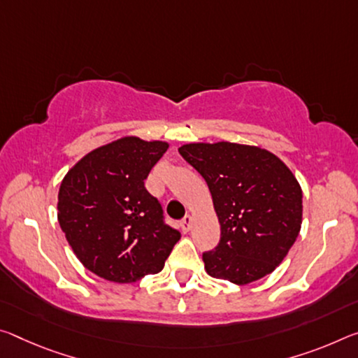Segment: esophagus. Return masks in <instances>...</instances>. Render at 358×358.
<instances>
[{"instance_id": "esophagus-1", "label": "esophagus", "mask_w": 358, "mask_h": 358, "mask_svg": "<svg viewBox=\"0 0 358 358\" xmlns=\"http://www.w3.org/2000/svg\"><path fill=\"white\" fill-rule=\"evenodd\" d=\"M191 224H192V218L189 215H186V217L180 221V228L183 232H188L191 229Z\"/></svg>"}]
</instances>
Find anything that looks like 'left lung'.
<instances>
[{
  "label": "left lung",
  "instance_id": "obj_1",
  "mask_svg": "<svg viewBox=\"0 0 358 358\" xmlns=\"http://www.w3.org/2000/svg\"><path fill=\"white\" fill-rule=\"evenodd\" d=\"M207 181L221 237L202 255L208 275L245 285L271 274L301 229L303 192L285 164L258 146L189 143L178 150Z\"/></svg>",
  "mask_w": 358,
  "mask_h": 358
}]
</instances>
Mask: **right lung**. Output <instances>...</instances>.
Instances as JSON below:
<instances>
[{"label": "right lung", "instance_id": "obj_1", "mask_svg": "<svg viewBox=\"0 0 358 358\" xmlns=\"http://www.w3.org/2000/svg\"><path fill=\"white\" fill-rule=\"evenodd\" d=\"M166 141L126 137L90 151L59 191V223L79 261L106 280L130 283L162 271L180 231L145 188Z\"/></svg>", "mask_w": 358, "mask_h": 358}]
</instances>
